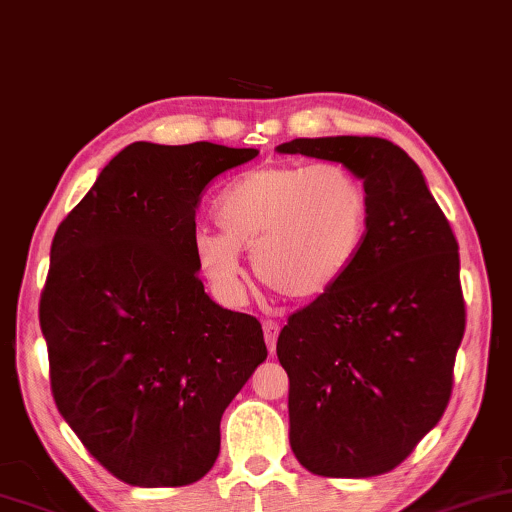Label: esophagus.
<instances>
[{
    "label": "esophagus",
    "mask_w": 512,
    "mask_h": 512,
    "mask_svg": "<svg viewBox=\"0 0 512 512\" xmlns=\"http://www.w3.org/2000/svg\"><path fill=\"white\" fill-rule=\"evenodd\" d=\"M264 339H267V346H269V353L274 356L276 353V339H278V323H274V320H264Z\"/></svg>",
    "instance_id": "esophagus-1"
}]
</instances>
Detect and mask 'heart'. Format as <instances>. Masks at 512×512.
Here are the masks:
<instances>
[{"mask_svg":"<svg viewBox=\"0 0 512 512\" xmlns=\"http://www.w3.org/2000/svg\"><path fill=\"white\" fill-rule=\"evenodd\" d=\"M217 224L222 231L196 229L192 238L217 295H241V250H252V269L264 285L311 302L356 269L370 238V194L342 163H271L224 189Z\"/></svg>","mask_w":512,"mask_h":512,"instance_id":"1","label":"heart"}]
</instances>
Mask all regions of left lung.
Here are the masks:
<instances>
[{
    "mask_svg": "<svg viewBox=\"0 0 512 512\" xmlns=\"http://www.w3.org/2000/svg\"><path fill=\"white\" fill-rule=\"evenodd\" d=\"M337 161L370 194V238L349 278L292 313L276 353L290 379V447L323 478H372L438 424L466 330L459 243L421 168L384 138L276 147Z\"/></svg>",
    "mask_w": 512,
    "mask_h": 512,
    "instance_id": "8db88e82",
    "label": "left lung"
}]
</instances>
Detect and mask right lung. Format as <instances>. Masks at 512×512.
<instances>
[{
	"label": "right lung",
	"instance_id": "obj_1",
	"mask_svg": "<svg viewBox=\"0 0 512 512\" xmlns=\"http://www.w3.org/2000/svg\"><path fill=\"white\" fill-rule=\"evenodd\" d=\"M257 154L133 142L53 236L39 302L53 400L126 485L201 480L224 410L267 360L260 320L206 295L192 248L203 189Z\"/></svg>",
	"mask_w": 512,
	"mask_h": 512
}]
</instances>
